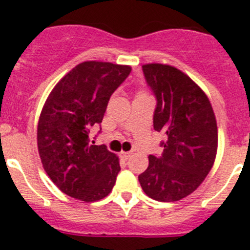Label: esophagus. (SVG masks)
<instances>
[{"mask_svg":"<svg viewBox=\"0 0 250 250\" xmlns=\"http://www.w3.org/2000/svg\"><path fill=\"white\" fill-rule=\"evenodd\" d=\"M130 154H131L130 151H121L120 156L124 159V160H127V159H129V156H130Z\"/></svg>","mask_w":250,"mask_h":250,"instance_id":"34e87169","label":"esophagus"}]
</instances>
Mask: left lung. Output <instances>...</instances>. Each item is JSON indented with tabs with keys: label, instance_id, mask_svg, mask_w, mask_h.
<instances>
[{
	"label": "left lung",
	"instance_id": "obj_1",
	"mask_svg": "<svg viewBox=\"0 0 250 250\" xmlns=\"http://www.w3.org/2000/svg\"><path fill=\"white\" fill-rule=\"evenodd\" d=\"M156 98L154 129L167 135L161 156L150 155L139 175L144 193L158 202H176L204 182L218 149V127L211 104L190 77L174 66L143 65Z\"/></svg>",
	"mask_w": 250,
	"mask_h": 250
}]
</instances>
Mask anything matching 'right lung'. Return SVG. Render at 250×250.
Returning a JSON list of instances; mask_svg holds the SVG:
<instances>
[{"label": "right lung", "mask_w": 250, "mask_h": 250, "mask_svg": "<svg viewBox=\"0 0 250 250\" xmlns=\"http://www.w3.org/2000/svg\"><path fill=\"white\" fill-rule=\"evenodd\" d=\"M131 72L127 65L85 61L56 83L37 125L43 169L68 196L96 202L110 194L120 171L119 158L105 145H89L112 92Z\"/></svg>", "instance_id": "1"}]
</instances>
